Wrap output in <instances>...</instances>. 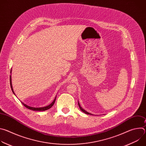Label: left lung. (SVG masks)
I'll return each mask as SVG.
<instances>
[{
    "instance_id": "obj_1",
    "label": "left lung",
    "mask_w": 146,
    "mask_h": 146,
    "mask_svg": "<svg viewBox=\"0 0 146 146\" xmlns=\"http://www.w3.org/2000/svg\"><path fill=\"white\" fill-rule=\"evenodd\" d=\"M78 106H79V108H80V110L82 111V112H84V113H86V114H90V115H93L92 114H91V113H88V112H87V111H86L85 110H84L83 109L81 106H80V103H79V102H78Z\"/></svg>"
}]
</instances>
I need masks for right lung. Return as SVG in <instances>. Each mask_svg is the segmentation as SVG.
Here are the masks:
<instances>
[{
	"label": "right lung",
	"mask_w": 146,
	"mask_h": 146,
	"mask_svg": "<svg viewBox=\"0 0 146 146\" xmlns=\"http://www.w3.org/2000/svg\"><path fill=\"white\" fill-rule=\"evenodd\" d=\"M10 73H11V70ZM10 86H11V90H12L13 94L15 95V93H14V91H13V89L12 84H11V75H10ZM56 97L55 98L54 101L50 104V105H48V106H46V107H43V108H33V107H31V106H29L27 105L26 104L24 103L23 102H22L23 105L25 108H28V109H30V110H34V111H45V110H47L50 109V108L54 105V103H55V100H56Z\"/></svg>",
	"instance_id": "add662e5"
}]
</instances>
